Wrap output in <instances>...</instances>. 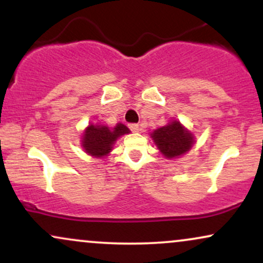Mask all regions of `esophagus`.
Listing matches in <instances>:
<instances>
[{
    "label": "esophagus",
    "instance_id": "esophagus-1",
    "mask_svg": "<svg viewBox=\"0 0 263 263\" xmlns=\"http://www.w3.org/2000/svg\"><path fill=\"white\" fill-rule=\"evenodd\" d=\"M128 127H129V129H131L132 132H138V131H140V126L136 125V123H131V125H128Z\"/></svg>",
    "mask_w": 263,
    "mask_h": 263
}]
</instances>
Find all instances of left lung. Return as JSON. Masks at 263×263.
<instances>
[{"mask_svg": "<svg viewBox=\"0 0 263 263\" xmlns=\"http://www.w3.org/2000/svg\"><path fill=\"white\" fill-rule=\"evenodd\" d=\"M157 148L164 158H179L189 152L195 143V137L188 128L184 127L178 120L172 119L163 127L155 129L151 134Z\"/></svg>", "mask_w": 263, "mask_h": 263, "instance_id": "1", "label": "left lung"}]
</instances>
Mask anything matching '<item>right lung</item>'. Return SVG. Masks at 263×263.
Here are the masks:
<instances>
[{"label": "right lung", "mask_w": 263, "mask_h": 263, "mask_svg": "<svg viewBox=\"0 0 263 263\" xmlns=\"http://www.w3.org/2000/svg\"><path fill=\"white\" fill-rule=\"evenodd\" d=\"M127 126L119 122L115 127H108L101 122L89 123L81 136V147L85 153L95 158H104L110 155L114 144L123 135L129 134Z\"/></svg>", "instance_id": "obj_1"}]
</instances>
